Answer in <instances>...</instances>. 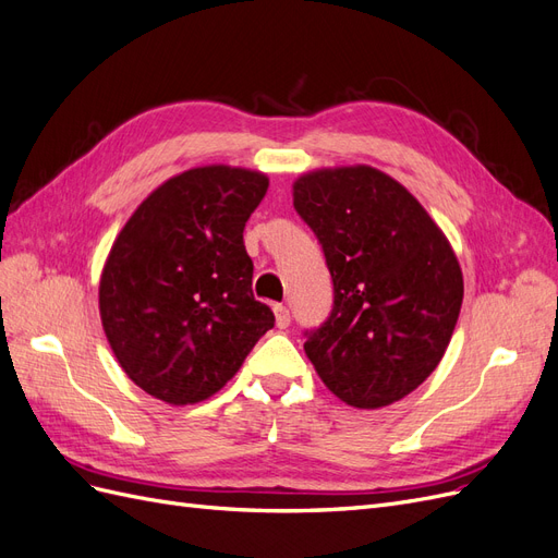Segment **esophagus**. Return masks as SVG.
I'll return each mask as SVG.
<instances>
[{"label":"esophagus","mask_w":558,"mask_h":558,"mask_svg":"<svg viewBox=\"0 0 558 558\" xmlns=\"http://www.w3.org/2000/svg\"><path fill=\"white\" fill-rule=\"evenodd\" d=\"M275 320H277V328H289L291 326V312H289V307H283V305H277L275 307Z\"/></svg>","instance_id":"34e87169"}]
</instances>
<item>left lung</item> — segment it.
I'll list each match as a JSON object with an SVG mask.
<instances>
[{
    "label": "left lung",
    "instance_id": "left-lung-1",
    "mask_svg": "<svg viewBox=\"0 0 558 558\" xmlns=\"http://www.w3.org/2000/svg\"><path fill=\"white\" fill-rule=\"evenodd\" d=\"M293 207L324 246L335 289L328 320L305 342L316 375L361 410L410 396L442 361L461 314L463 275L445 232L369 165L302 174Z\"/></svg>",
    "mask_w": 558,
    "mask_h": 558
}]
</instances>
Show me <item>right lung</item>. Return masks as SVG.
<instances>
[{"label":"right lung","instance_id":"add662e5","mask_svg":"<svg viewBox=\"0 0 558 558\" xmlns=\"http://www.w3.org/2000/svg\"><path fill=\"white\" fill-rule=\"evenodd\" d=\"M269 179L230 165L160 183L128 218L99 277V316L123 373L167 404L211 398L275 326L253 298L244 226Z\"/></svg>","mask_w":558,"mask_h":558}]
</instances>
